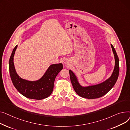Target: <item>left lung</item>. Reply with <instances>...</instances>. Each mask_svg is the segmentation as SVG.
<instances>
[{"label": "left lung", "instance_id": "1", "mask_svg": "<svg viewBox=\"0 0 130 130\" xmlns=\"http://www.w3.org/2000/svg\"><path fill=\"white\" fill-rule=\"evenodd\" d=\"M111 45L115 59V66L110 77L104 82L95 85L83 87L80 85L73 72L71 70L69 71L73 89L81 97L89 99L100 98L107 93L116 84L119 74V59L113 45L111 44Z\"/></svg>", "mask_w": 130, "mask_h": 130}]
</instances>
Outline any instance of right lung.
Segmentation results:
<instances>
[{
  "label": "right lung",
  "instance_id": "1",
  "mask_svg": "<svg viewBox=\"0 0 130 130\" xmlns=\"http://www.w3.org/2000/svg\"><path fill=\"white\" fill-rule=\"evenodd\" d=\"M18 45L12 50L10 57L9 73L13 85L18 92L24 96L35 100H42L52 93L55 78L63 69L62 63L53 64L49 66L42 77L36 81H28L22 79L15 69L13 57Z\"/></svg>",
  "mask_w": 130,
  "mask_h": 130
}]
</instances>
